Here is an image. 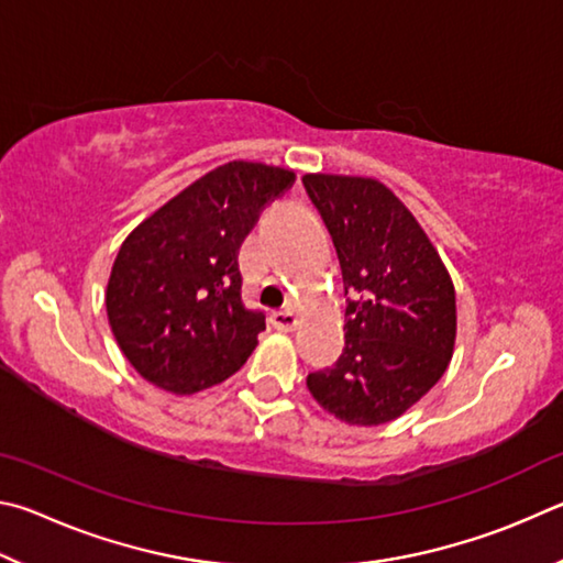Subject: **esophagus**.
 I'll list each match as a JSON object with an SVG mask.
<instances>
[{"instance_id": "esophagus-1", "label": "esophagus", "mask_w": 563, "mask_h": 563, "mask_svg": "<svg viewBox=\"0 0 563 563\" xmlns=\"http://www.w3.org/2000/svg\"><path fill=\"white\" fill-rule=\"evenodd\" d=\"M269 321H272L274 329L294 331V329H297V323H299V317L294 313V309H282V311H274Z\"/></svg>"}]
</instances>
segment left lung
<instances>
[{
    "label": "left lung",
    "mask_w": 563,
    "mask_h": 563,
    "mask_svg": "<svg viewBox=\"0 0 563 563\" xmlns=\"http://www.w3.org/2000/svg\"><path fill=\"white\" fill-rule=\"evenodd\" d=\"M303 187L327 222L346 289V349L309 373L313 400L349 426L400 418L448 371L455 287L416 217L373 177L309 173Z\"/></svg>",
    "instance_id": "1"
}]
</instances>
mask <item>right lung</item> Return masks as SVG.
<instances>
[{"mask_svg":"<svg viewBox=\"0 0 563 563\" xmlns=\"http://www.w3.org/2000/svg\"><path fill=\"white\" fill-rule=\"evenodd\" d=\"M294 177L264 163H224L125 236L106 311L123 356L147 383L192 396L250 358L266 323L242 301L240 246Z\"/></svg>","mask_w":563,"mask_h":563,"instance_id":"add662e5","label":"right lung"}]
</instances>
